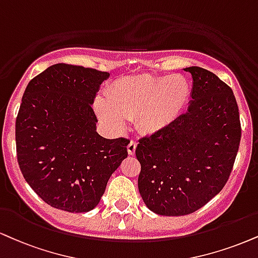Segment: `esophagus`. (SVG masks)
<instances>
[{
	"mask_svg": "<svg viewBox=\"0 0 258 258\" xmlns=\"http://www.w3.org/2000/svg\"><path fill=\"white\" fill-rule=\"evenodd\" d=\"M136 148H137V142L136 141H132L128 143V145H127V151H128L130 155H135L136 153Z\"/></svg>",
	"mask_w": 258,
	"mask_h": 258,
	"instance_id": "obj_1",
	"label": "esophagus"
}]
</instances>
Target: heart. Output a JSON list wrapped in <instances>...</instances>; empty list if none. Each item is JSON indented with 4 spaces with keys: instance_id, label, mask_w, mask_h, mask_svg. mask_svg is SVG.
Segmentation results:
<instances>
[{
    "instance_id": "b5f03b06",
    "label": "heart",
    "mask_w": 258,
    "mask_h": 258,
    "mask_svg": "<svg viewBox=\"0 0 258 258\" xmlns=\"http://www.w3.org/2000/svg\"><path fill=\"white\" fill-rule=\"evenodd\" d=\"M190 88L178 74L169 77L144 76L122 78L108 89V102L97 98L95 110L110 128L122 130L127 120L137 117L144 133H156L174 121L185 108Z\"/></svg>"
}]
</instances>
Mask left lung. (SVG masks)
I'll return each instance as SVG.
<instances>
[{"label": "left lung", "mask_w": 258, "mask_h": 258, "mask_svg": "<svg viewBox=\"0 0 258 258\" xmlns=\"http://www.w3.org/2000/svg\"><path fill=\"white\" fill-rule=\"evenodd\" d=\"M194 80L188 110L161 131L139 139V194L164 216L195 213L231 175L241 127L233 91L210 71L185 68Z\"/></svg>", "instance_id": "left-lung-1"}]
</instances>
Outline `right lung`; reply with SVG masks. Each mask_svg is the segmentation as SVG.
Wrapping results in <instances>:
<instances>
[{
	"instance_id": "obj_1",
	"label": "right lung",
	"mask_w": 258,
	"mask_h": 258,
	"mask_svg": "<svg viewBox=\"0 0 258 258\" xmlns=\"http://www.w3.org/2000/svg\"><path fill=\"white\" fill-rule=\"evenodd\" d=\"M109 73L57 63L27 84L15 121L17 157L25 180L49 206L86 213L127 157L126 138L96 132L92 103Z\"/></svg>"
}]
</instances>
